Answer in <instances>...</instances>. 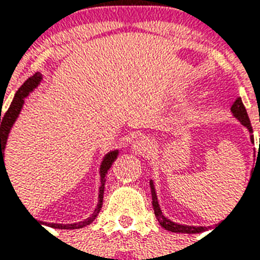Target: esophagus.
<instances>
[{
    "label": "esophagus",
    "mask_w": 260,
    "mask_h": 260,
    "mask_svg": "<svg viewBox=\"0 0 260 260\" xmlns=\"http://www.w3.org/2000/svg\"><path fill=\"white\" fill-rule=\"evenodd\" d=\"M154 147L152 140L147 138H140L135 140L131 148L136 155H150L154 151Z\"/></svg>",
    "instance_id": "1"
}]
</instances>
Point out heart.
<instances>
[{
    "label": "heart",
    "mask_w": 260,
    "mask_h": 260,
    "mask_svg": "<svg viewBox=\"0 0 260 260\" xmlns=\"http://www.w3.org/2000/svg\"><path fill=\"white\" fill-rule=\"evenodd\" d=\"M198 116H200V109H197V108L190 109L189 112H187V114H186L187 120H194V118H197Z\"/></svg>",
    "instance_id": "b5f03b06"
}]
</instances>
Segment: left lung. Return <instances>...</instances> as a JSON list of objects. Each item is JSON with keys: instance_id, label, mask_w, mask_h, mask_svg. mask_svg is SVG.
<instances>
[{"instance_id": "1", "label": "left lung", "mask_w": 260, "mask_h": 260, "mask_svg": "<svg viewBox=\"0 0 260 260\" xmlns=\"http://www.w3.org/2000/svg\"><path fill=\"white\" fill-rule=\"evenodd\" d=\"M231 112L234 114L235 117L238 118L239 122L244 125L248 129L250 134H252V126H251V121L248 118V114H247V110L243 105L242 98H238L236 101L234 102V105L231 106ZM251 142L254 143V136L251 135L250 136ZM151 186V194H152V206H154L155 216L158 218L160 226H163L165 230L170 231V232H175V234H200V232H204L206 231V226H193V225H181V224H177V222L171 221L167 217H165L160 210V206H159L158 202V196H156V190H155L154 181L151 179L150 181Z\"/></svg>"}]
</instances>
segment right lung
<instances>
[{
  "label": "right lung",
  "instance_id": "1",
  "mask_svg": "<svg viewBox=\"0 0 260 260\" xmlns=\"http://www.w3.org/2000/svg\"><path fill=\"white\" fill-rule=\"evenodd\" d=\"M43 75L40 73H36L35 75H32L30 78H28L24 82L20 89L16 91L14 94V98L12 104H10L9 109L6 110L5 114H0V171L2 169H5V163H4V151H5L6 142H8V136H9V132L12 129V126L17 120L18 114L21 112L22 105H24V100H25L29 93H32L36 87L39 86V83L42 82ZM118 150L110 151L104 156L101 162V166H100V178H101V186H100V194H98V204L97 208L94 209L93 214L90 216L89 218L83 220V221L74 222V224H54V222H50L46 225L51 226V228H56V230H79V228H83V226L89 225L94 221V218L97 217V214L100 213V210L102 208V200H104V189H105V181H106V174L109 170L113 162L117 159ZM6 170V169H5Z\"/></svg>",
  "mask_w": 260,
  "mask_h": 260
}]
</instances>
